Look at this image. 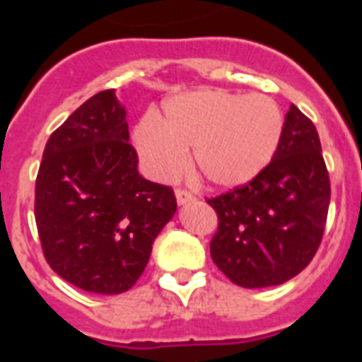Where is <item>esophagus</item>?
Wrapping results in <instances>:
<instances>
[{"instance_id":"1","label":"esophagus","mask_w":362,"mask_h":362,"mask_svg":"<svg viewBox=\"0 0 362 362\" xmlns=\"http://www.w3.org/2000/svg\"><path fill=\"white\" fill-rule=\"evenodd\" d=\"M176 201H178V204H187L195 201V195L187 192V189H176Z\"/></svg>"}]
</instances>
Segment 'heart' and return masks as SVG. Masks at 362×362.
Instances as JSON below:
<instances>
[{
	"label": "heart",
	"mask_w": 362,
	"mask_h": 362,
	"mask_svg": "<svg viewBox=\"0 0 362 362\" xmlns=\"http://www.w3.org/2000/svg\"><path fill=\"white\" fill-rule=\"evenodd\" d=\"M284 115L269 95L197 90L165 105V122L146 116L135 129V144L148 173L170 180L195 167L220 187L246 184L270 163L280 146Z\"/></svg>",
	"instance_id": "obj_1"
}]
</instances>
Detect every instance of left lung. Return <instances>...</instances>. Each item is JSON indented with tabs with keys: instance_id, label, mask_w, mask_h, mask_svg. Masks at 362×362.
<instances>
[{
	"instance_id": "8db88e82",
	"label": "left lung",
	"mask_w": 362,
	"mask_h": 362,
	"mask_svg": "<svg viewBox=\"0 0 362 362\" xmlns=\"http://www.w3.org/2000/svg\"><path fill=\"white\" fill-rule=\"evenodd\" d=\"M206 203L218 214L216 267L240 287L280 286L314 259L331 203L320 135L291 105L280 146L253 180Z\"/></svg>"
}]
</instances>
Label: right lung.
Listing matches in <instances>:
<instances>
[{
    "label": "right lung",
    "mask_w": 362,
    "mask_h": 362,
    "mask_svg": "<svg viewBox=\"0 0 362 362\" xmlns=\"http://www.w3.org/2000/svg\"><path fill=\"white\" fill-rule=\"evenodd\" d=\"M115 90L95 93L48 139L35 223L50 269L78 289L118 295L146 269L176 212L173 187L142 178Z\"/></svg>",
    "instance_id": "add662e5"
}]
</instances>
